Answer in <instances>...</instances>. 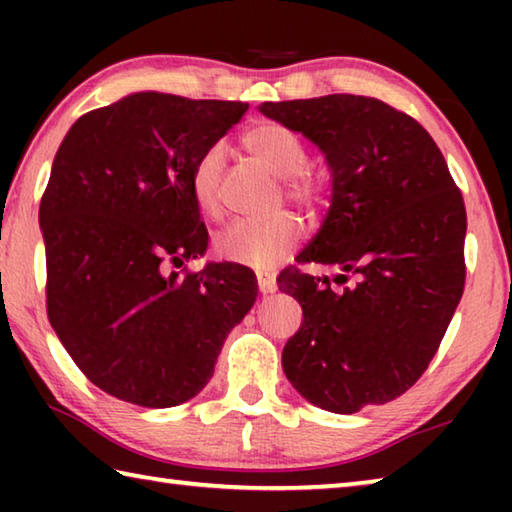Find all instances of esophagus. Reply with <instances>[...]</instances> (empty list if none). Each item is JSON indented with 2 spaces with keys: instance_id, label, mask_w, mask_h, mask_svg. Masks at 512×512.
Returning a JSON list of instances; mask_svg holds the SVG:
<instances>
[{
  "instance_id": "esophagus-1",
  "label": "esophagus",
  "mask_w": 512,
  "mask_h": 512,
  "mask_svg": "<svg viewBox=\"0 0 512 512\" xmlns=\"http://www.w3.org/2000/svg\"><path fill=\"white\" fill-rule=\"evenodd\" d=\"M257 284H259V291L268 296V293H275L277 291V282H275V275L271 273H259L257 275Z\"/></svg>"
}]
</instances>
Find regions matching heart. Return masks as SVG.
<instances>
[{"label":"heart","instance_id":"b5f03b06","mask_svg":"<svg viewBox=\"0 0 512 512\" xmlns=\"http://www.w3.org/2000/svg\"><path fill=\"white\" fill-rule=\"evenodd\" d=\"M244 149L266 171L282 180L284 196L302 207H316L325 196V180L307 167V144L293 128L280 121H259L241 135ZM225 155L221 146H210L194 162L189 173V189L196 207L207 216L219 219L221 176ZM302 237V225L287 212L266 219H244L232 223L214 239V253L225 262L253 268H271L291 255Z\"/></svg>","mask_w":512,"mask_h":512}]
</instances>
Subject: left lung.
<instances>
[{
    "instance_id": "8db88e82",
    "label": "left lung",
    "mask_w": 512,
    "mask_h": 512,
    "mask_svg": "<svg viewBox=\"0 0 512 512\" xmlns=\"http://www.w3.org/2000/svg\"><path fill=\"white\" fill-rule=\"evenodd\" d=\"M264 117L325 155L332 198L298 264L336 266V284L287 268L277 287L302 307L282 350L291 386L318 409L357 413L420 379L463 296V196L431 135L388 103L327 94L264 101Z\"/></svg>"
}]
</instances>
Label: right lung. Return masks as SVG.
<instances>
[{"instance_id":"right-lung-1","label":"right lung","mask_w":512,"mask_h":512,"mask_svg":"<svg viewBox=\"0 0 512 512\" xmlns=\"http://www.w3.org/2000/svg\"><path fill=\"white\" fill-rule=\"evenodd\" d=\"M248 103L135 92L74 121L40 201L47 314L94 386L146 409L192 400L255 305L250 268L210 262L189 173Z\"/></svg>"}]
</instances>
